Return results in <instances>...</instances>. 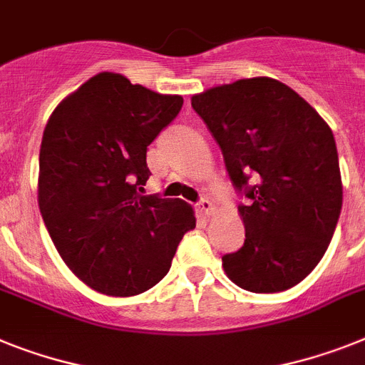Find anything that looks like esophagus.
I'll return each mask as SVG.
<instances>
[{
    "instance_id": "esophagus-1",
    "label": "esophagus",
    "mask_w": 365,
    "mask_h": 365,
    "mask_svg": "<svg viewBox=\"0 0 365 365\" xmlns=\"http://www.w3.org/2000/svg\"><path fill=\"white\" fill-rule=\"evenodd\" d=\"M197 210L200 211L202 215H211L213 213V210H215V206H213V202L210 200V198H200V202L197 204Z\"/></svg>"
}]
</instances>
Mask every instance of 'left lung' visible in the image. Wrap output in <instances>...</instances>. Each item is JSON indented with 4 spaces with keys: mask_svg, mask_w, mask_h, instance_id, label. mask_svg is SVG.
Instances as JSON below:
<instances>
[{
    "mask_svg": "<svg viewBox=\"0 0 365 365\" xmlns=\"http://www.w3.org/2000/svg\"><path fill=\"white\" fill-rule=\"evenodd\" d=\"M220 146L240 204L245 243L222 256L252 293L297 286L324 256L344 189L332 130L304 98L271 78L240 79L191 98Z\"/></svg>",
    "mask_w": 365,
    "mask_h": 365,
    "instance_id": "obj_1",
    "label": "left lung"
}]
</instances>
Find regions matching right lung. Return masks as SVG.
<instances>
[{
	"label": "right lung",
	"mask_w": 365,
	"mask_h": 365,
	"mask_svg": "<svg viewBox=\"0 0 365 365\" xmlns=\"http://www.w3.org/2000/svg\"><path fill=\"white\" fill-rule=\"evenodd\" d=\"M182 96L102 72L51 113L38 155V207L78 278L111 297L154 287L195 228L180 198L143 195L146 150L182 111Z\"/></svg>",
	"instance_id": "add662e5"
}]
</instances>
